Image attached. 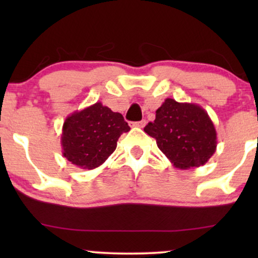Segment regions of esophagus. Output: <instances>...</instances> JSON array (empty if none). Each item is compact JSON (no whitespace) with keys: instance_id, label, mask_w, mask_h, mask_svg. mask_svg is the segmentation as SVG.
Segmentation results:
<instances>
[{"instance_id":"1","label":"esophagus","mask_w":258,"mask_h":258,"mask_svg":"<svg viewBox=\"0 0 258 258\" xmlns=\"http://www.w3.org/2000/svg\"><path fill=\"white\" fill-rule=\"evenodd\" d=\"M146 123H147L146 120H141V121H138V122H133L132 125L135 127H139V128H143V127L146 126Z\"/></svg>"}]
</instances>
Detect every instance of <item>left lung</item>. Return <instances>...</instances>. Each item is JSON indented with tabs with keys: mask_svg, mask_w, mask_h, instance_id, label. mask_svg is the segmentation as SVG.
<instances>
[{
	"mask_svg": "<svg viewBox=\"0 0 258 258\" xmlns=\"http://www.w3.org/2000/svg\"><path fill=\"white\" fill-rule=\"evenodd\" d=\"M144 132L155 138L171 164L182 170L205 165L217 148L214 122L205 109L194 103L166 98Z\"/></svg>",
	"mask_w": 258,
	"mask_h": 258,
	"instance_id": "8db88e82",
	"label": "left lung"
}]
</instances>
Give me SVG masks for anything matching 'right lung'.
I'll list each match as a JSON object with an SVG mask.
<instances>
[{
    "label": "right lung",
    "instance_id": "add662e5",
    "mask_svg": "<svg viewBox=\"0 0 258 258\" xmlns=\"http://www.w3.org/2000/svg\"><path fill=\"white\" fill-rule=\"evenodd\" d=\"M128 131L120 112L97 102L65 119L60 138L63 156L75 166L93 170L114 153L117 139Z\"/></svg>",
    "mask_w": 258,
    "mask_h": 258
}]
</instances>
